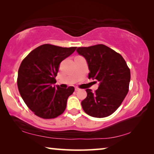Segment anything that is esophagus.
Returning <instances> with one entry per match:
<instances>
[{
	"mask_svg": "<svg viewBox=\"0 0 154 154\" xmlns=\"http://www.w3.org/2000/svg\"><path fill=\"white\" fill-rule=\"evenodd\" d=\"M75 91H76V92H77V91H79V88H77V87H76L75 88Z\"/></svg>",
	"mask_w": 154,
	"mask_h": 154,
	"instance_id": "34e87169",
	"label": "esophagus"
}]
</instances>
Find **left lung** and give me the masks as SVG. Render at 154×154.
<instances>
[{"label":"left lung","mask_w":154,"mask_h":154,"mask_svg":"<svg viewBox=\"0 0 154 154\" xmlns=\"http://www.w3.org/2000/svg\"><path fill=\"white\" fill-rule=\"evenodd\" d=\"M87 60L89 79L100 82L94 92L86 89L87 97L82 101L85 113L102 118L116 111L129 90L130 71L120 54L103 44L77 49Z\"/></svg>","instance_id":"1"}]
</instances>
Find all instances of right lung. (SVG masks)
<instances>
[{"label": "right lung", "mask_w": 154, "mask_h": 154, "mask_svg": "<svg viewBox=\"0 0 154 154\" xmlns=\"http://www.w3.org/2000/svg\"><path fill=\"white\" fill-rule=\"evenodd\" d=\"M76 48L44 44L30 52L21 63L17 79L18 90L26 105L39 118H56L66 109L67 99L75 88L69 86L64 89L54 84L60 63Z\"/></svg>", "instance_id": "add662e5"}]
</instances>
